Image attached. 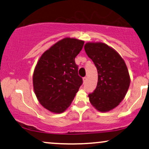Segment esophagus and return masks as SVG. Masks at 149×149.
Wrapping results in <instances>:
<instances>
[{"label": "esophagus", "instance_id": "obj_1", "mask_svg": "<svg viewBox=\"0 0 149 149\" xmlns=\"http://www.w3.org/2000/svg\"><path fill=\"white\" fill-rule=\"evenodd\" d=\"M86 80H87V78H86V77H84V78H83V82H86Z\"/></svg>", "mask_w": 149, "mask_h": 149}]
</instances>
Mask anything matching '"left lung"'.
<instances>
[{"instance_id": "obj_1", "label": "left lung", "mask_w": 149, "mask_h": 149, "mask_svg": "<svg viewBox=\"0 0 149 149\" xmlns=\"http://www.w3.org/2000/svg\"><path fill=\"white\" fill-rule=\"evenodd\" d=\"M84 50L97 70V84L88 94L91 104L100 112H107L120 104L129 89L130 76L119 54L103 42H86Z\"/></svg>"}]
</instances>
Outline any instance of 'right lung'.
Returning <instances> with one entry per match:
<instances>
[{
  "instance_id": "1",
  "label": "right lung",
  "mask_w": 149,
  "mask_h": 149,
  "mask_svg": "<svg viewBox=\"0 0 149 149\" xmlns=\"http://www.w3.org/2000/svg\"><path fill=\"white\" fill-rule=\"evenodd\" d=\"M84 43L65 38L45 51L38 61L33 74V90L40 104L51 112L61 113L67 110L82 84L75 58Z\"/></svg>"
}]
</instances>
